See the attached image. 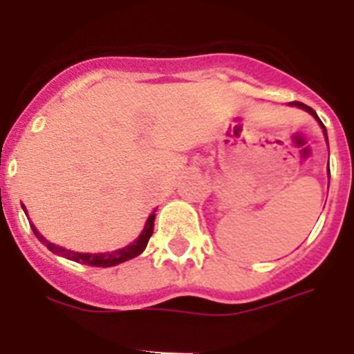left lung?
I'll list each match as a JSON object with an SVG mask.
<instances>
[{
	"label": "left lung",
	"instance_id": "obj_1",
	"mask_svg": "<svg viewBox=\"0 0 354 354\" xmlns=\"http://www.w3.org/2000/svg\"><path fill=\"white\" fill-rule=\"evenodd\" d=\"M290 104H292V106H298V108L305 109V111H308V113H310V115H314V117H315V118H317V120H319V117H317V115H315V111H314V109H312V108H310V106H306V104H303V102H298V101H294V102H290ZM319 124H321V127H323V131H324V136H326V129H324V126H323V122L319 120ZM326 142H328V138H326Z\"/></svg>",
	"mask_w": 354,
	"mask_h": 354
}]
</instances>
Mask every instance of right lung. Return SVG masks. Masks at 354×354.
Masks as SVG:
<instances>
[{"label":"right lung","mask_w":354,"mask_h":354,"mask_svg":"<svg viewBox=\"0 0 354 354\" xmlns=\"http://www.w3.org/2000/svg\"><path fill=\"white\" fill-rule=\"evenodd\" d=\"M24 211H26V209H24ZM154 220H156V214L152 212V214L149 216V220H147L142 236L134 241L133 245L126 246V248H122V250H117V252L95 253V255H93V253H77V252H71V250H64V248H60V246H56V245H53V243H49V241L46 239V237H44L42 234H40L39 230L33 227V225H31V230H33V234L37 236V239H39L42 245L48 246L53 253H58V255H62V257L71 259V261L80 262V264L95 266V268H111V266H117V264H120V262H126V261H129V259H134L136 255H140V253L145 250L150 236H152V232H154Z\"/></svg>","instance_id":"obj_1"}]
</instances>
